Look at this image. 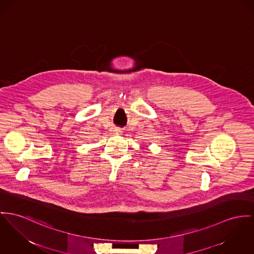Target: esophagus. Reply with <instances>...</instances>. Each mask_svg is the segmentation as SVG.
<instances>
[{
	"label": "esophagus",
	"mask_w": 254,
	"mask_h": 254,
	"mask_svg": "<svg viewBox=\"0 0 254 254\" xmlns=\"http://www.w3.org/2000/svg\"><path fill=\"white\" fill-rule=\"evenodd\" d=\"M114 132H116V133H121V129H120V128H115Z\"/></svg>",
	"instance_id": "34e87169"
}]
</instances>
